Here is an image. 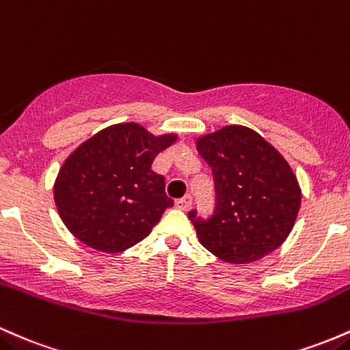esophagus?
I'll return each mask as SVG.
<instances>
[{
	"label": "esophagus",
	"mask_w": 350,
	"mask_h": 350,
	"mask_svg": "<svg viewBox=\"0 0 350 350\" xmlns=\"http://www.w3.org/2000/svg\"><path fill=\"white\" fill-rule=\"evenodd\" d=\"M175 206L178 208V210H182V211H188V210H190V206H191V196L187 195V196H183V198L176 200Z\"/></svg>",
	"instance_id": "1"
}]
</instances>
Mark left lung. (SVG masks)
<instances>
[{"label": "left lung", "instance_id": "obj_1", "mask_svg": "<svg viewBox=\"0 0 350 350\" xmlns=\"http://www.w3.org/2000/svg\"><path fill=\"white\" fill-rule=\"evenodd\" d=\"M195 144L217 188L213 217L188 213L200 243L230 265H248L280 248L301 208V187L288 160L256 131L238 124L203 133Z\"/></svg>", "mask_w": 350, "mask_h": 350}]
</instances>
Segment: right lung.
I'll list each match as a JSON object with an SVG mask.
<instances>
[{
    "label": "right lung",
    "mask_w": 350,
    "mask_h": 350,
    "mask_svg": "<svg viewBox=\"0 0 350 350\" xmlns=\"http://www.w3.org/2000/svg\"><path fill=\"white\" fill-rule=\"evenodd\" d=\"M178 139L154 135L137 122L94 133L64 160L54 182L59 217L81 243L122 253L148 237L174 200L152 170L155 157Z\"/></svg>",
    "instance_id": "right-lung-1"
}]
</instances>
